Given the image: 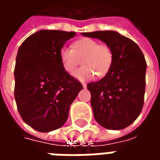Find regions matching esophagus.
Returning <instances> with one entry per match:
<instances>
[{
	"label": "esophagus",
	"instance_id": "esophagus-1",
	"mask_svg": "<svg viewBox=\"0 0 160 160\" xmlns=\"http://www.w3.org/2000/svg\"><path fill=\"white\" fill-rule=\"evenodd\" d=\"M82 86H83V87H87V84L83 82V83H82Z\"/></svg>",
	"mask_w": 160,
	"mask_h": 160
}]
</instances>
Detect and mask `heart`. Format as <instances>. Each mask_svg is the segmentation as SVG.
Here are the masks:
<instances>
[{
    "label": "heart",
    "instance_id": "1",
    "mask_svg": "<svg viewBox=\"0 0 160 160\" xmlns=\"http://www.w3.org/2000/svg\"><path fill=\"white\" fill-rule=\"evenodd\" d=\"M60 60L62 66L68 73H72L80 63L84 66L76 70L73 75L80 80L104 76L111 68L113 62V52L106 43H98L92 38H81L75 41L73 49L62 47L60 50Z\"/></svg>",
    "mask_w": 160,
    "mask_h": 160
}]
</instances>
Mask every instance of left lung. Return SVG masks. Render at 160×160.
Instances as JSON below:
<instances>
[{"label": "left lung", "mask_w": 160, "mask_h": 160, "mask_svg": "<svg viewBox=\"0 0 160 160\" xmlns=\"http://www.w3.org/2000/svg\"><path fill=\"white\" fill-rule=\"evenodd\" d=\"M110 46L113 62L106 75L87 84L95 120L108 129H122L141 114L144 104L147 62L139 46L113 31L82 32Z\"/></svg>", "instance_id": "1"}]
</instances>
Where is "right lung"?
I'll list each match as a JSON object with an SVG mask.
<instances>
[{"mask_svg": "<svg viewBox=\"0 0 160 160\" xmlns=\"http://www.w3.org/2000/svg\"><path fill=\"white\" fill-rule=\"evenodd\" d=\"M74 32L42 30L28 37L18 50L14 97L23 121L39 132L66 122L69 107L82 85L62 66L60 50Z\"/></svg>", "mask_w": 160, "mask_h": 160, "instance_id": "obj_1", "label": "right lung"}]
</instances>
